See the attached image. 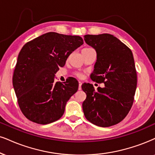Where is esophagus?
Wrapping results in <instances>:
<instances>
[{"mask_svg": "<svg viewBox=\"0 0 155 155\" xmlns=\"http://www.w3.org/2000/svg\"><path fill=\"white\" fill-rule=\"evenodd\" d=\"M81 85H82V82L79 81V87H78V90H80V91L81 90Z\"/></svg>", "mask_w": 155, "mask_h": 155, "instance_id": "esophagus-1", "label": "esophagus"}]
</instances>
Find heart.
I'll use <instances>...</instances> for the list:
<instances>
[{
  "instance_id": "b5f03b06",
  "label": "heart",
  "mask_w": 155,
  "mask_h": 155,
  "mask_svg": "<svg viewBox=\"0 0 155 155\" xmlns=\"http://www.w3.org/2000/svg\"><path fill=\"white\" fill-rule=\"evenodd\" d=\"M77 75L78 76V77H80V78L82 77V74H81V73H78V74H77Z\"/></svg>"
}]
</instances>
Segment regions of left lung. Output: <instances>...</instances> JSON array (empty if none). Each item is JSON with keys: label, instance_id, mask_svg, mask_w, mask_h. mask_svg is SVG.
<instances>
[{"label": "left lung", "instance_id": "1", "mask_svg": "<svg viewBox=\"0 0 155 155\" xmlns=\"http://www.w3.org/2000/svg\"><path fill=\"white\" fill-rule=\"evenodd\" d=\"M84 39L97 54L91 79L105 85L97 91L92 84L82 85L87 95L83 103L84 115L98 127L115 125L129 112L136 92L137 76L132 51L109 34H87Z\"/></svg>", "mask_w": 155, "mask_h": 155}]
</instances>
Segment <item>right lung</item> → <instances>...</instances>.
Wrapping results in <instances>:
<instances>
[{
	"mask_svg": "<svg viewBox=\"0 0 155 155\" xmlns=\"http://www.w3.org/2000/svg\"><path fill=\"white\" fill-rule=\"evenodd\" d=\"M79 36L56 32L44 34L25 45L19 52L13 76V86L23 114L39 124L62 117L67 102L77 92L75 78L64 84L54 82L55 74L67 59L81 47Z\"/></svg>",
	"mask_w": 155,
	"mask_h": 155,
	"instance_id": "1",
	"label": "right lung"
}]
</instances>
